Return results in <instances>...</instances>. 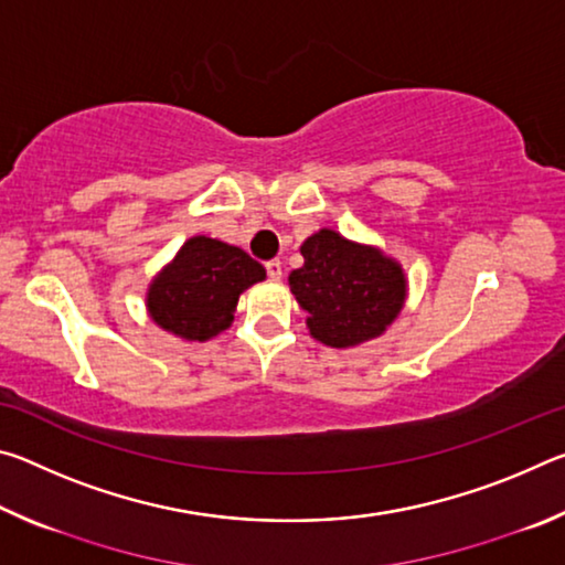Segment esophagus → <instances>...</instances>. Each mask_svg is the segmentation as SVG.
<instances>
[{
  "label": "esophagus",
  "mask_w": 565,
  "mask_h": 565,
  "mask_svg": "<svg viewBox=\"0 0 565 565\" xmlns=\"http://www.w3.org/2000/svg\"><path fill=\"white\" fill-rule=\"evenodd\" d=\"M281 262L279 259H271L266 262V274H269V279H281Z\"/></svg>",
  "instance_id": "esophagus-1"
}]
</instances>
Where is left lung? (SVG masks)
Returning a JSON list of instances; mask_svg holds the SVG:
<instances>
[{
    "label": "left lung",
    "mask_w": 565,
    "mask_h": 565,
    "mask_svg": "<svg viewBox=\"0 0 565 565\" xmlns=\"http://www.w3.org/2000/svg\"><path fill=\"white\" fill-rule=\"evenodd\" d=\"M303 266L291 271L289 286L309 313L313 339L333 349L376 339L398 317L406 279L396 262L379 248L353 244L321 228L301 246Z\"/></svg>",
    "instance_id": "8db88e82"
}]
</instances>
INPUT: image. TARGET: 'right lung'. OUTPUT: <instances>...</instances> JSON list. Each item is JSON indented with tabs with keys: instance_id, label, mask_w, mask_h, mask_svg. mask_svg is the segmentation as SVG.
Masks as SVG:
<instances>
[{
	"instance_id": "obj_1",
	"label": "right lung",
	"mask_w": 565,
	"mask_h": 565,
	"mask_svg": "<svg viewBox=\"0 0 565 565\" xmlns=\"http://www.w3.org/2000/svg\"><path fill=\"white\" fill-rule=\"evenodd\" d=\"M266 279L259 262L238 246L194 236L149 286L147 306L161 329L206 341L228 329L238 294Z\"/></svg>"
}]
</instances>
